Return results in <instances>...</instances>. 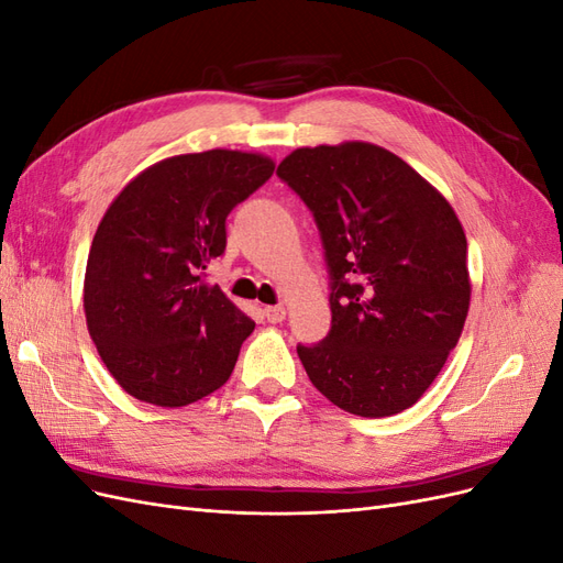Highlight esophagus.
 I'll return each mask as SVG.
<instances>
[{"mask_svg": "<svg viewBox=\"0 0 563 563\" xmlns=\"http://www.w3.org/2000/svg\"><path fill=\"white\" fill-rule=\"evenodd\" d=\"M263 312H265V319L269 323H279V321L286 319V308H284V305H269V308H265Z\"/></svg>", "mask_w": 563, "mask_h": 563, "instance_id": "esophagus-1", "label": "esophagus"}]
</instances>
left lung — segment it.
I'll return each mask as SVG.
<instances>
[{
  "mask_svg": "<svg viewBox=\"0 0 563 563\" xmlns=\"http://www.w3.org/2000/svg\"><path fill=\"white\" fill-rule=\"evenodd\" d=\"M277 176L312 211L331 279V331L298 345L305 371L347 413H401L465 327L463 225L428 180L371 143L294 150Z\"/></svg>",
  "mask_w": 563,
  "mask_h": 563,
  "instance_id": "1",
  "label": "left lung"
}]
</instances>
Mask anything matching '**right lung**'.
Instances as JSON below:
<instances>
[{
  "label": "right lung",
  "instance_id": "obj_1",
  "mask_svg": "<svg viewBox=\"0 0 563 563\" xmlns=\"http://www.w3.org/2000/svg\"><path fill=\"white\" fill-rule=\"evenodd\" d=\"M275 172L240 150L178 155L145 168L110 203L84 277L100 360L131 397L187 406L223 387L255 323L207 282L225 220Z\"/></svg>",
  "mask_w": 563,
  "mask_h": 563
}]
</instances>
